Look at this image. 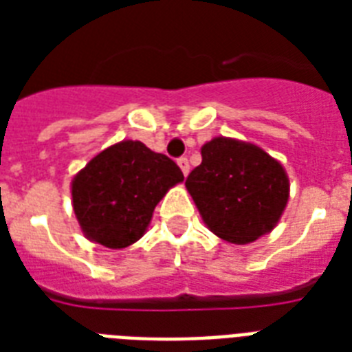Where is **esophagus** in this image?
<instances>
[{
    "mask_svg": "<svg viewBox=\"0 0 352 352\" xmlns=\"http://www.w3.org/2000/svg\"><path fill=\"white\" fill-rule=\"evenodd\" d=\"M177 164H179V168H181V170H182L184 177H186L188 173H190V162H188V159H184V157H182V159L177 160Z\"/></svg>",
    "mask_w": 352,
    "mask_h": 352,
    "instance_id": "1",
    "label": "esophagus"
}]
</instances>
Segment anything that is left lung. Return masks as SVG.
Here are the masks:
<instances>
[{
    "label": "left lung",
    "mask_w": 352,
    "mask_h": 352,
    "mask_svg": "<svg viewBox=\"0 0 352 352\" xmlns=\"http://www.w3.org/2000/svg\"><path fill=\"white\" fill-rule=\"evenodd\" d=\"M201 157L186 190L210 232L234 245L272 232L290 195L283 164L256 144L230 137L203 144Z\"/></svg>",
    "instance_id": "8db88e82"
}]
</instances>
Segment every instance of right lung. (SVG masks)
<instances>
[{
    "instance_id": "obj_1",
    "label": "right lung",
    "mask_w": 352,
    "mask_h": 352,
    "mask_svg": "<svg viewBox=\"0 0 352 352\" xmlns=\"http://www.w3.org/2000/svg\"><path fill=\"white\" fill-rule=\"evenodd\" d=\"M184 181L181 168L140 140H120L73 177L71 197L80 230L91 243L120 250L148 230L155 206Z\"/></svg>"
}]
</instances>
